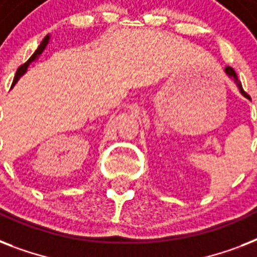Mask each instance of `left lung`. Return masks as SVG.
Masks as SVG:
<instances>
[{
  "label": "left lung",
  "mask_w": 257,
  "mask_h": 257,
  "mask_svg": "<svg viewBox=\"0 0 257 257\" xmlns=\"http://www.w3.org/2000/svg\"><path fill=\"white\" fill-rule=\"evenodd\" d=\"M225 73H227L228 76H229V77H231V78H233V81L236 82V85H237V88L240 89V93H241V94H243L244 97H247V98H249V100H251V97L248 96L247 93L244 92L243 86H241V82H240V80H239V78H237V74H236L235 70L232 69L231 66H227V68H225Z\"/></svg>",
  "instance_id": "8db88e82"
}]
</instances>
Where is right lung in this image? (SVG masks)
I'll list each match as a JSON object with an SVG mask.
<instances>
[{
    "mask_svg": "<svg viewBox=\"0 0 257 257\" xmlns=\"http://www.w3.org/2000/svg\"><path fill=\"white\" fill-rule=\"evenodd\" d=\"M49 38H50L49 34H48V36H46V37L44 38V40H42V42H41V44H40V46H38V49L36 50V52H34V53H33V56H32V57H30L29 60H28V61L25 62V64H22V65L20 66V68H18L17 73H16V76H14L13 85H14V84H16V82L18 81V78L21 77L22 74L25 73L26 70H28V66H29L30 64H32V62H33L34 60H36V58H37L38 56H40V54H41L42 52H44V49H45L46 45H48V42H49Z\"/></svg>",
    "mask_w": 257,
    "mask_h": 257,
    "instance_id": "obj_1",
    "label": "right lung"
}]
</instances>
